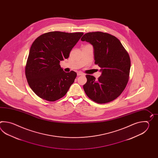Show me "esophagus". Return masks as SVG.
I'll list each match as a JSON object with an SVG mask.
<instances>
[{"label":"esophagus","mask_w":158,"mask_h":158,"mask_svg":"<svg viewBox=\"0 0 158 158\" xmlns=\"http://www.w3.org/2000/svg\"><path fill=\"white\" fill-rule=\"evenodd\" d=\"M84 73H82V72H77V76H82V75H84Z\"/></svg>","instance_id":"esophagus-1"}]
</instances>
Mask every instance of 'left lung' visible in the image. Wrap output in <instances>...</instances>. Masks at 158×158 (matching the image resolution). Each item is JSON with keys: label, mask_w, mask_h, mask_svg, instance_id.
Here are the masks:
<instances>
[{"label": "left lung", "mask_w": 158, "mask_h": 158, "mask_svg": "<svg viewBox=\"0 0 158 158\" xmlns=\"http://www.w3.org/2000/svg\"><path fill=\"white\" fill-rule=\"evenodd\" d=\"M81 40L93 46L95 64L102 72L98 80L93 76H86L87 82L83 86L85 93L99 104L114 101L128 84L131 69L128 52L116 37L107 33L89 32Z\"/></svg>", "instance_id": "1"}]
</instances>
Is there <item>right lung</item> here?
Here are the masks:
<instances>
[{
	"label": "right lung",
	"instance_id": "add662e5",
	"mask_svg": "<svg viewBox=\"0 0 158 158\" xmlns=\"http://www.w3.org/2000/svg\"><path fill=\"white\" fill-rule=\"evenodd\" d=\"M83 33L50 31L35 39L30 47L25 76L30 88L39 97L54 102L67 94L77 73H66L60 61L68 59Z\"/></svg>",
	"mask_w": 158,
	"mask_h": 158
}]
</instances>
